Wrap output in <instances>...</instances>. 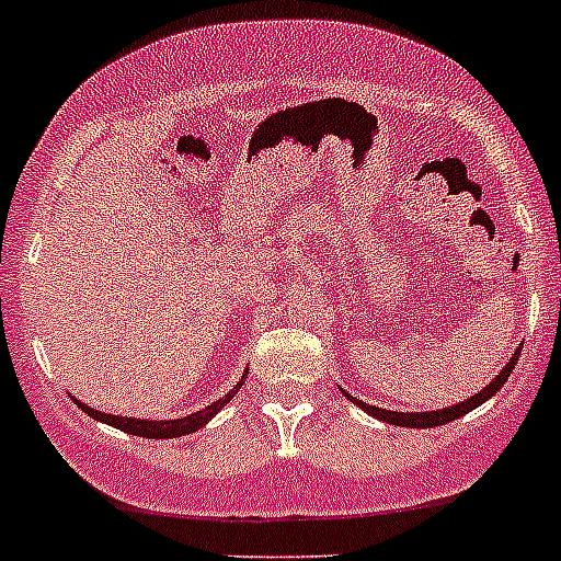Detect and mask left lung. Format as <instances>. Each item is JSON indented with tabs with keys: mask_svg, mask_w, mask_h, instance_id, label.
Instances as JSON below:
<instances>
[{
	"mask_svg": "<svg viewBox=\"0 0 561 561\" xmlns=\"http://www.w3.org/2000/svg\"><path fill=\"white\" fill-rule=\"evenodd\" d=\"M519 353H522V347L514 355H511L508 364H505L503 369H500V375L492 379V382L486 385V388H481L479 393H473L471 399H466V401H460V403H451V407H444V409H431V412H412V414H409V412H390V409H379V407H371V403H366V401L353 399L351 393H345V396L355 403V407H360L366 414H371V417L382 420V423L401 425V427H436V425L451 423V420H457V417H466V414L471 412V409L481 407V403H484V401H490L492 396H495L497 390L503 388L505 379L511 377V371H514L516 360H519Z\"/></svg>",
	"mask_w": 561,
	"mask_h": 561,
	"instance_id": "left-lung-1",
	"label": "left lung"
}]
</instances>
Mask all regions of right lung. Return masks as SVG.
<instances>
[{"mask_svg":"<svg viewBox=\"0 0 561 561\" xmlns=\"http://www.w3.org/2000/svg\"><path fill=\"white\" fill-rule=\"evenodd\" d=\"M249 377V371H245L243 377H240V382L234 385L227 396H221L219 401H214L210 407L201 409V412L195 414H186V417H179V420H136V417H119V414H106V412H99V409H90L88 403L77 401V407L82 409V412L90 414L93 420H101V423L117 427V431H125L130 433V436H141V438H179V436H186V433H195L201 431L203 425L208 423L210 417H216V414L221 412V407H227V403L232 401V396L238 393L240 388H243V379Z\"/></svg>","mask_w":561,"mask_h":561,"instance_id":"add662e5","label":"right lung"}]
</instances>
